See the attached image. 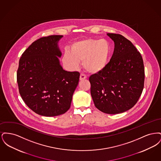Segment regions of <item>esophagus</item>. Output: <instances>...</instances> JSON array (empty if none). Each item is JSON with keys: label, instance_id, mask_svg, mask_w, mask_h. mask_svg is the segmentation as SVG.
I'll use <instances>...</instances> for the list:
<instances>
[{"label": "esophagus", "instance_id": "obj_1", "mask_svg": "<svg viewBox=\"0 0 161 161\" xmlns=\"http://www.w3.org/2000/svg\"><path fill=\"white\" fill-rule=\"evenodd\" d=\"M86 78H87V77H86V75H84L83 74H80V80H84V79H86Z\"/></svg>", "mask_w": 161, "mask_h": 161}]
</instances>
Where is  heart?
Listing matches in <instances>:
<instances>
[{"label": "heart", "mask_w": 161, "mask_h": 161, "mask_svg": "<svg viewBox=\"0 0 161 161\" xmlns=\"http://www.w3.org/2000/svg\"><path fill=\"white\" fill-rule=\"evenodd\" d=\"M111 51L110 45L105 39L87 38L73 44L70 54L66 53L63 62L69 69L77 68L82 61L84 69L89 73L96 74L107 66Z\"/></svg>", "instance_id": "1"}]
</instances>
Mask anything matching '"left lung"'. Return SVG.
Instances as JSON below:
<instances>
[{
	"instance_id": "obj_1",
	"label": "left lung",
	"mask_w": 161,
	"mask_h": 161,
	"mask_svg": "<svg viewBox=\"0 0 161 161\" xmlns=\"http://www.w3.org/2000/svg\"><path fill=\"white\" fill-rule=\"evenodd\" d=\"M115 43L106 67L91 75V93L95 106L107 114H118L133 107L142 92L145 72L140 53L121 34L108 33Z\"/></svg>"
}]
</instances>
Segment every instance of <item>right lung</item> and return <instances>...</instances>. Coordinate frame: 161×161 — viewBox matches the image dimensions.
Listing matches in <instances>:
<instances>
[{
    "label": "right lung",
    "instance_id": "1",
    "mask_svg": "<svg viewBox=\"0 0 161 161\" xmlns=\"http://www.w3.org/2000/svg\"><path fill=\"white\" fill-rule=\"evenodd\" d=\"M63 37L53 35L34 42L20 58L17 72L23 101L38 115L55 116L66 112L78 84L80 73L63 70L57 57Z\"/></svg>",
    "mask_w": 161,
    "mask_h": 161
}]
</instances>
